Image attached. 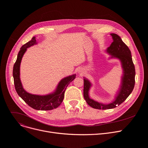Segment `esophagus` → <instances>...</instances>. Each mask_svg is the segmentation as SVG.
<instances>
[{"label": "esophagus", "instance_id": "esophagus-1", "mask_svg": "<svg viewBox=\"0 0 148 148\" xmlns=\"http://www.w3.org/2000/svg\"><path fill=\"white\" fill-rule=\"evenodd\" d=\"M83 69H82V68H79V69H78V73L79 74H80V75H82V74H83Z\"/></svg>", "mask_w": 148, "mask_h": 148}]
</instances>
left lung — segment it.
<instances>
[{
    "label": "left lung",
    "instance_id": "1",
    "mask_svg": "<svg viewBox=\"0 0 148 148\" xmlns=\"http://www.w3.org/2000/svg\"><path fill=\"white\" fill-rule=\"evenodd\" d=\"M113 42L106 51L111 55V58H117L120 60L123 69L121 84L115 99L108 104L98 103L90 98L89 91L92 86L91 83L84 77L83 96L89 106L96 109H110L119 106L125 101L133 91L135 84V67L132 59L131 51L124 43L121 37L116 34H111Z\"/></svg>",
    "mask_w": 148,
    "mask_h": 148
}]
</instances>
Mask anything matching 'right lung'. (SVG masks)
Instances as JSON below:
<instances>
[{"instance_id":"obj_1","label":"right lung","mask_w":148,"mask_h":148,"mask_svg":"<svg viewBox=\"0 0 148 148\" xmlns=\"http://www.w3.org/2000/svg\"><path fill=\"white\" fill-rule=\"evenodd\" d=\"M35 36L32 40L23 45L18 52L16 62L13 67V77L14 86L18 95L25 101L30 107L38 110H50L58 107L64 98L65 91L70 82L75 78V74L68 76L62 79L58 86L51 94L46 95H38L29 94L23 88L20 78V66L22 58L27 49L36 44Z\"/></svg>"}]
</instances>
